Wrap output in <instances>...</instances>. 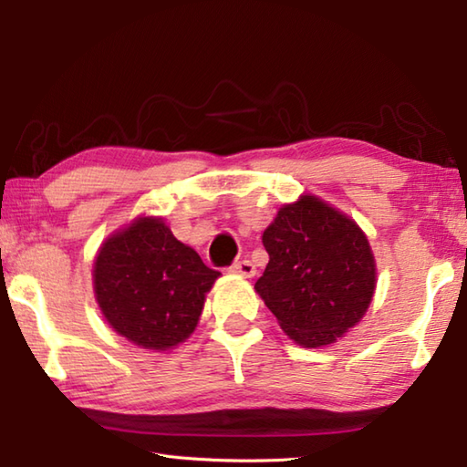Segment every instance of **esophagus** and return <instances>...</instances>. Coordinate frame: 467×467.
Here are the masks:
<instances>
[{"instance_id":"esophagus-1","label":"esophagus","mask_w":467,"mask_h":467,"mask_svg":"<svg viewBox=\"0 0 467 467\" xmlns=\"http://www.w3.org/2000/svg\"><path fill=\"white\" fill-rule=\"evenodd\" d=\"M231 270L234 272V274H241V275H244V278H251V275H255V265H253L249 259H241V262H234L233 265H231Z\"/></svg>"}]
</instances>
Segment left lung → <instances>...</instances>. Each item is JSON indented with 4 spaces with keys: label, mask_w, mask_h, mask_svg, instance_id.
<instances>
[{
    "label": "left lung",
    "mask_w": 467,
    "mask_h": 467,
    "mask_svg": "<svg viewBox=\"0 0 467 467\" xmlns=\"http://www.w3.org/2000/svg\"><path fill=\"white\" fill-rule=\"evenodd\" d=\"M262 241L270 262L255 290L295 342L326 346L357 326L373 298L375 259L354 220L303 195Z\"/></svg>",
    "instance_id": "1"
}]
</instances>
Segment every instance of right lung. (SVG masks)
<instances>
[{
  "label": "right lung",
  "mask_w": 467,
  "mask_h": 467,
  "mask_svg": "<svg viewBox=\"0 0 467 467\" xmlns=\"http://www.w3.org/2000/svg\"><path fill=\"white\" fill-rule=\"evenodd\" d=\"M218 275L161 218H140L100 247L94 292L117 334L150 350H167L195 329Z\"/></svg>",
  "instance_id": "obj_1"
}]
</instances>
